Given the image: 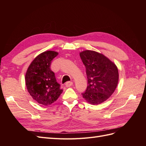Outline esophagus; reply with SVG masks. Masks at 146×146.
<instances>
[{
	"label": "esophagus",
	"instance_id": "obj_1",
	"mask_svg": "<svg viewBox=\"0 0 146 146\" xmlns=\"http://www.w3.org/2000/svg\"><path fill=\"white\" fill-rule=\"evenodd\" d=\"M72 84L73 83L72 82H68L65 83V86L66 87H70L72 85Z\"/></svg>",
	"mask_w": 146,
	"mask_h": 146
}]
</instances>
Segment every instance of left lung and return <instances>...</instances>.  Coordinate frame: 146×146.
Returning a JSON list of instances; mask_svg holds the SVG:
<instances>
[{
	"instance_id": "obj_1",
	"label": "left lung",
	"mask_w": 146,
	"mask_h": 146,
	"mask_svg": "<svg viewBox=\"0 0 146 146\" xmlns=\"http://www.w3.org/2000/svg\"><path fill=\"white\" fill-rule=\"evenodd\" d=\"M86 68L88 87L82 93L83 98L91 105H99L110 98L119 82V72L115 63L104 54L90 50L80 52Z\"/></svg>"
}]
</instances>
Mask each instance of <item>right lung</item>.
Here are the masks:
<instances>
[{"mask_svg": "<svg viewBox=\"0 0 146 146\" xmlns=\"http://www.w3.org/2000/svg\"><path fill=\"white\" fill-rule=\"evenodd\" d=\"M58 55V52L54 50L42 52L32 61L25 74L29 93L38 104L44 106L54 103L63 92L50 70L51 61Z\"/></svg>", "mask_w": 146, "mask_h": 146, "instance_id": "add662e5", "label": "right lung"}]
</instances>
